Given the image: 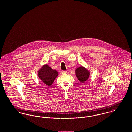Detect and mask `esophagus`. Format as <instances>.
I'll return each instance as SVG.
<instances>
[{
  "label": "esophagus",
  "mask_w": 132,
  "mask_h": 132,
  "mask_svg": "<svg viewBox=\"0 0 132 132\" xmlns=\"http://www.w3.org/2000/svg\"><path fill=\"white\" fill-rule=\"evenodd\" d=\"M67 73V71H61V73L62 74H66Z\"/></svg>",
  "instance_id": "1"
}]
</instances>
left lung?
<instances>
[{"instance_id": "obj_1", "label": "left lung", "mask_w": 132, "mask_h": 132, "mask_svg": "<svg viewBox=\"0 0 132 132\" xmlns=\"http://www.w3.org/2000/svg\"><path fill=\"white\" fill-rule=\"evenodd\" d=\"M76 75L79 81L81 82H85L87 81L89 75V72L82 66L76 69Z\"/></svg>"}]
</instances>
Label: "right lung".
<instances>
[{"mask_svg": "<svg viewBox=\"0 0 132 132\" xmlns=\"http://www.w3.org/2000/svg\"><path fill=\"white\" fill-rule=\"evenodd\" d=\"M38 75L39 79L45 84L50 86L58 76V72L56 70L51 69L48 65H45L39 70Z\"/></svg>", "mask_w": 132, "mask_h": 132, "instance_id": "right-lung-1", "label": "right lung"}]
</instances>
